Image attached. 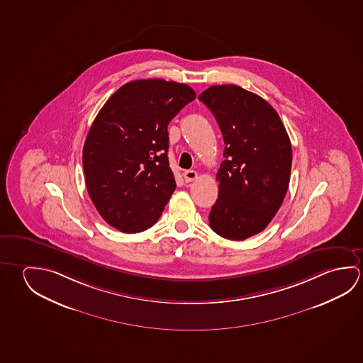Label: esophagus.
I'll return each mask as SVG.
<instances>
[{
    "label": "esophagus",
    "mask_w": 363,
    "mask_h": 363,
    "mask_svg": "<svg viewBox=\"0 0 363 363\" xmlns=\"http://www.w3.org/2000/svg\"><path fill=\"white\" fill-rule=\"evenodd\" d=\"M184 179L187 184L192 182V181H195L197 179V172H195V171H186L184 173Z\"/></svg>",
    "instance_id": "34e87169"
}]
</instances>
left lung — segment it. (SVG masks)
<instances>
[{
	"label": "left lung",
	"instance_id": "left-lung-1",
	"mask_svg": "<svg viewBox=\"0 0 363 363\" xmlns=\"http://www.w3.org/2000/svg\"><path fill=\"white\" fill-rule=\"evenodd\" d=\"M199 100L214 113L225 143L208 224L223 238L244 240L262 232L284 202L291 142L279 113L253 92L221 84L205 89Z\"/></svg>",
	"mask_w": 363,
	"mask_h": 363
}]
</instances>
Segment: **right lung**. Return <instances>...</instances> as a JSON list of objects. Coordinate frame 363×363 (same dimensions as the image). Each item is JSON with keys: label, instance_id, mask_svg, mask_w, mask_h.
Listing matches in <instances>:
<instances>
[{"label": "right lung", "instance_id": "right-lung-1", "mask_svg": "<svg viewBox=\"0 0 363 363\" xmlns=\"http://www.w3.org/2000/svg\"><path fill=\"white\" fill-rule=\"evenodd\" d=\"M195 99L189 84L152 78L125 84L102 106L82 163L89 197L107 224L139 233L160 219L176 189L167 126Z\"/></svg>", "mask_w": 363, "mask_h": 363}]
</instances>
